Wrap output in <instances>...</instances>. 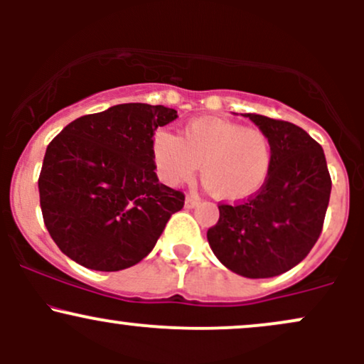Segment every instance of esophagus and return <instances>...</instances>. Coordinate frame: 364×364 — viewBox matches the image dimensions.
<instances>
[{"label": "esophagus", "mask_w": 364, "mask_h": 364, "mask_svg": "<svg viewBox=\"0 0 364 364\" xmlns=\"http://www.w3.org/2000/svg\"><path fill=\"white\" fill-rule=\"evenodd\" d=\"M198 203H200L198 196H195V195H188L185 198V207L186 208H195L196 205H198Z\"/></svg>", "instance_id": "esophagus-1"}]
</instances>
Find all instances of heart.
Listing matches in <instances>:
<instances>
[{
  "mask_svg": "<svg viewBox=\"0 0 364 364\" xmlns=\"http://www.w3.org/2000/svg\"><path fill=\"white\" fill-rule=\"evenodd\" d=\"M152 150L162 181L183 185L193 179L200 166L203 183L220 202L257 195L272 166V144L263 129L212 116L191 119L181 139L161 129Z\"/></svg>",
  "mask_w": 364,
  "mask_h": 364,
  "instance_id": "obj_1",
  "label": "heart"
}]
</instances>
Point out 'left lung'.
I'll return each instance as SVG.
<instances>
[{"label":"left lung","instance_id":"1","mask_svg":"<svg viewBox=\"0 0 364 364\" xmlns=\"http://www.w3.org/2000/svg\"><path fill=\"white\" fill-rule=\"evenodd\" d=\"M272 144L269 178L257 195L219 205L207 231L212 252L248 279L281 275L310 253L320 237L332 181L320 144L289 121L246 112Z\"/></svg>","mask_w":364,"mask_h":364}]
</instances>
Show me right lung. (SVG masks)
<instances>
[{
    "mask_svg": "<svg viewBox=\"0 0 364 364\" xmlns=\"http://www.w3.org/2000/svg\"><path fill=\"white\" fill-rule=\"evenodd\" d=\"M178 118L164 106L118 104L72 121L48 145L39 176L41 210L53 241L92 270L116 272L144 260L181 191L159 183L154 135Z\"/></svg>",
    "mask_w": 364,
    "mask_h": 364,
    "instance_id": "add662e5",
    "label": "right lung"
}]
</instances>
